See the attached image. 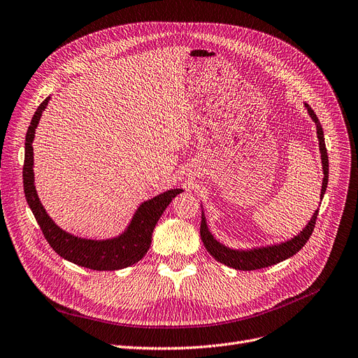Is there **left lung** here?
Instances as JSON below:
<instances>
[{"instance_id":"1","label":"left lung","mask_w":358,"mask_h":358,"mask_svg":"<svg viewBox=\"0 0 358 358\" xmlns=\"http://www.w3.org/2000/svg\"><path fill=\"white\" fill-rule=\"evenodd\" d=\"M304 108L308 109L309 116L312 117V121L316 125V134H317V140H319V151H320V160H322V169H323V180H322V189H320V201H322L323 195H325V192H327L328 178H329L328 152H327L325 138H323V129H322V125L319 122L316 113L308 103H304ZM317 213H319V208L313 213V215L310 217L309 223L306 224V227L299 234L292 237V239L284 241L281 243L258 246V248H250V249H233L223 243H220L213 236V233L208 229L207 218H206V214H203V208H202L201 229H199L201 239H202L203 246H206V249L208 250V253L218 262L224 264L230 268H234V269H241V271L261 269V268H266L271 265H275L278 262H282L288 258H292L293 255H296L306 245V242L309 241V237L315 229Z\"/></svg>"}]
</instances>
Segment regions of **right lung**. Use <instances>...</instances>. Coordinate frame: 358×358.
Returning a JSON list of instances; mask_svg holds the SVG:
<instances>
[{
    "instance_id": "obj_1",
    "label": "right lung",
    "mask_w": 358,
    "mask_h": 358,
    "mask_svg": "<svg viewBox=\"0 0 358 358\" xmlns=\"http://www.w3.org/2000/svg\"><path fill=\"white\" fill-rule=\"evenodd\" d=\"M50 96L46 97L33 115L24 143V166L23 185L29 207L35 215L45 239L61 258L76 265L94 271H116L134 265L144 258L150 249L151 236L159 218L172 199L183 192L182 189H169L157 196H152L140 203L134 213L127 229L110 239H84L62 230L49 217L38 196L35 186V172H33V140L42 112L46 109Z\"/></svg>"
}]
</instances>
